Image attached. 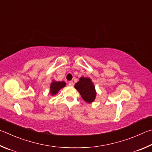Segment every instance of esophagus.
<instances>
[{"mask_svg": "<svg viewBox=\"0 0 152 152\" xmlns=\"http://www.w3.org/2000/svg\"><path fill=\"white\" fill-rule=\"evenodd\" d=\"M68 84H69V86H70V87H73V86H74V83H73V82L72 81H69V83H68Z\"/></svg>", "mask_w": 152, "mask_h": 152, "instance_id": "esophagus-1", "label": "esophagus"}]
</instances>
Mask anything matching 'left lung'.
Listing matches in <instances>:
<instances>
[{
	"mask_svg": "<svg viewBox=\"0 0 152 152\" xmlns=\"http://www.w3.org/2000/svg\"><path fill=\"white\" fill-rule=\"evenodd\" d=\"M74 87L79 91L85 102L88 103H91L94 102L97 92L95 90V86L89 77H81Z\"/></svg>",
	"mask_w": 152,
	"mask_h": 152,
	"instance_id": "obj_1",
	"label": "left lung"
}]
</instances>
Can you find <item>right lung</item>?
Returning <instances> with one entry per match:
<instances>
[{"instance_id": "add662e5", "label": "right lung", "mask_w": 152, "mask_h": 152, "mask_svg": "<svg viewBox=\"0 0 152 152\" xmlns=\"http://www.w3.org/2000/svg\"><path fill=\"white\" fill-rule=\"evenodd\" d=\"M66 86V83L65 81H57L55 80H53L50 86V94L53 96L55 95L61 89L63 88Z\"/></svg>"}]
</instances>
